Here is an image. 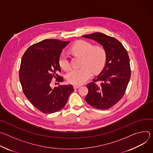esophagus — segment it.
I'll list each match as a JSON object with an SVG mask.
<instances>
[{
  "instance_id": "1",
  "label": "esophagus",
  "mask_w": 153,
  "mask_h": 153,
  "mask_svg": "<svg viewBox=\"0 0 153 153\" xmlns=\"http://www.w3.org/2000/svg\"><path fill=\"white\" fill-rule=\"evenodd\" d=\"M79 88H80V86H79V85H74V88L75 89H78Z\"/></svg>"
}]
</instances>
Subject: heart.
Segmentation results:
<instances>
[{
	"instance_id": "1",
	"label": "heart",
	"mask_w": 153,
	"mask_h": 153,
	"mask_svg": "<svg viewBox=\"0 0 153 153\" xmlns=\"http://www.w3.org/2000/svg\"><path fill=\"white\" fill-rule=\"evenodd\" d=\"M71 52L82 56L80 68H73L66 75L67 81L74 85H80L89 79L92 74L100 72L106 61V52L101 46H94L87 41L79 40L71 48ZM59 64L61 69L67 70L70 67V62L65 53H61L59 58Z\"/></svg>"
}]
</instances>
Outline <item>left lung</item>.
I'll return each mask as SVG.
<instances>
[{
	"mask_svg": "<svg viewBox=\"0 0 153 153\" xmlns=\"http://www.w3.org/2000/svg\"><path fill=\"white\" fill-rule=\"evenodd\" d=\"M102 45L106 52V61L101 73L87 84L85 100L92 107L108 109L119 101L125 94L131 77L129 58L126 48L115 38L101 33L82 36ZM100 83L97 85L96 83Z\"/></svg>",
	"mask_w": 153,
	"mask_h": 153,
	"instance_id": "1",
	"label": "left lung"
}]
</instances>
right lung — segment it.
Listing matches in <instances>:
<instances>
[{
	"instance_id": "right-lung-1",
	"label": "right lung",
	"mask_w": 153,
	"mask_h": 153,
	"mask_svg": "<svg viewBox=\"0 0 153 153\" xmlns=\"http://www.w3.org/2000/svg\"><path fill=\"white\" fill-rule=\"evenodd\" d=\"M69 41L44 39L31 45L24 53L20 65L19 79L23 92L31 104L45 114H52L64 107L72 85H59L52 88V79L62 82L59 75V58ZM59 84V83H58Z\"/></svg>"
}]
</instances>
